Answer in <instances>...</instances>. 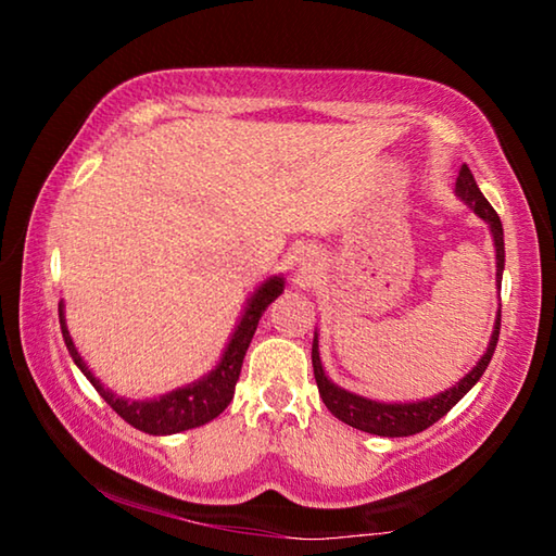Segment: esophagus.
Instances as JSON below:
<instances>
[{
  "instance_id": "obj_1",
  "label": "esophagus",
  "mask_w": 556,
  "mask_h": 556,
  "mask_svg": "<svg viewBox=\"0 0 556 556\" xmlns=\"http://www.w3.org/2000/svg\"><path fill=\"white\" fill-rule=\"evenodd\" d=\"M301 267H304V269H312V260H304V262H301Z\"/></svg>"
}]
</instances>
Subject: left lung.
<instances>
[{
  "instance_id": "obj_1",
  "label": "left lung",
  "mask_w": 556,
  "mask_h": 556,
  "mask_svg": "<svg viewBox=\"0 0 556 556\" xmlns=\"http://www.w3.org/2000/svg\"><path fill=\"white\" fill-rule=\"evenodd\" d=\"M456 195L478 215V218H483L488 223V228H491L493 244H495V267H497L495 287L501 291L503 269H505L503 223L493 211V205L485 201V195L481 193V188H478L476 178L466 164L460 166L458 178H456ZM497 336H501V306H497V314H495L491 343H488L481 361H478L466 378H460L454 388L439 392L434 397L417 400V402H378V400L363 397V394L348 392L343 388H338L333 380H328V375L321 365V355H318V333H314L312 363H314V378L318 384V394H321L328 412L353 429L368 431V434H378V437H390V439L419 434V431L429 429L434 421L444 417V414L454 407V404L464 397V394L473 388L478 380H481V375L485 372L488 363H491V357L495 353Z\"/></svg>"
}]
</instances>
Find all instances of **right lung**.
I'll return each instance as SVG.
<instances>
[{
    "instance_id": "obj_1",
    "label": "right lung",
    "mask_w": 556,
    "mask_h": 556,
    "mask_svg": "<svg viewBox=\"0 0 556 556\" xmlns=\"http://www.w3.org/2000/svg\"><path fill=\"white\" fill-rule=\"evenodd\" d=\"M281 291H285V277H269L262 281V285L252 291V296L248 299V306H244V312L240 316L238 326H235L228 345H225L218 365H215L208 375H203L201 380L186 384V388L166 392L162 397H154V400L119 397V394L105 388V384L92 375L88 363L83 361L78 348L73 343L68 326H65L63 299L59 301L61 333H63L65 348H68V353L73 357V363L78 365L80 372L90 380L92 388L100 392V397L105 400L110 407L127 421V425L154 437L178 434V431L208 425L211 419L218 417V414L228 407L235 394V384H238V378H240L244 353H248L252 336L257 331L260 318Z\"/></svg>"
}]
</instances>
